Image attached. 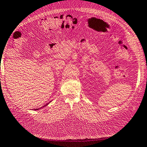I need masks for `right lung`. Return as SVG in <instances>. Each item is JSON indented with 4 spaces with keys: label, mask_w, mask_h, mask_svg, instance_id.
<instances>
[{
    "label": "right lung",
    "mask_w": 147,
    "mask_h": 147,
    "mask_svg": "<svg viewBox=\"0 0 147 147\" xmlns=\"http://www.w3.org/2000/svg\"><path fill=\"white\" fill-rule=\"evenodd\" d=\"M51 101H50V102ZM50 102H49V103H50ZM49 103H48V104H47V105H45L44 106H43V107H45V106H47L48 104H49ZM40 109H41V108H39V110H40ZM39 110V109H34V110Z\"/></svg>",
    "instance_id": "1"
}]
</instances>
